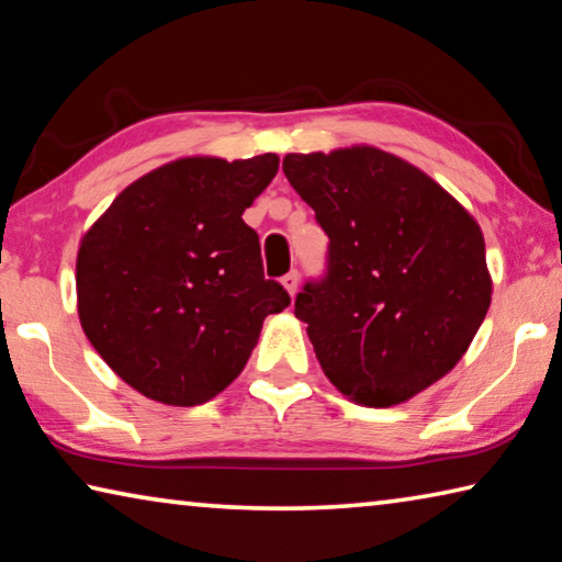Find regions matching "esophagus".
I'll use <instances>...</instances> for the list:
<instances>
[{"label": "esophagus", "mask_w": 562, "mask_h": 562, "mask_svg": "<svg viewBox=\"0 0 562 562\" xmlns=\"http://www.w3.org/2000/svg\"><path fill=\"white\" fill-rule=\"evenodd\" d=\"M282 288L288 290L290 297H294V292H297V288H300V274H297V270H292V272L284 274V278H282Z\"/></svg>", "instance_id": "34e87169"}]
</instances>
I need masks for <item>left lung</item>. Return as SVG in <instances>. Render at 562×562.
Returning a JSON list of instances; mask_svg holds the SVG:
<instances>
[{"label": "left lung", "instance_id": "left-lung-1", "mask_svg": "<svg viewBox=\"0 0 562 562\" xmlns=\"http://www.w3.org/2000/svg\"><path fill=\"white\" fill-rule=\"evenodd\" d=\"M282 170L329 235L327 278L294 300L329 382L386 408L449 374L491 307L475 217L374 146L288 154Z\"/></svg>", "mask_w": 562, "mask_h": 562}]
</instances>
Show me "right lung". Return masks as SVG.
Listing matches in <instances>:
<instances>
[{"label":"right lung","instance_id":"1","mask_svg":"<svg viewBox=\"0 0 562 562\" xmlns=\"http://www.w3.org/2000/svg\"><path fill=\"white\" fill-rule=\"evenodd\" d=\"M280 158L188 156L123 188L81 237L76 304L83 335L154 402H211L243 372L262 322L290 304L265 280L243 213Z\"/></svg>","mask_w":562,"mask_h":562}]
</instances>
